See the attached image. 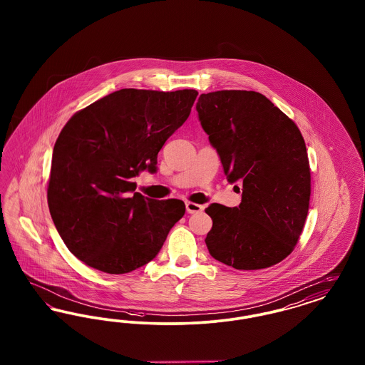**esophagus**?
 <instances>
[{
  "mask_svg": "<svg viewBox=\"0 0 365 365\" xmlns=\"http://www.w3.org/2000/svg\"><path fill=\"white\" fill-rule=\"evenodd\" d=\"M186 210L187 213H200L204 210V207L195 202H186Z\"/></svg>",
  "mask_w": 365,
  "mask_h": 365,
  "instance_id": "1",
  "label": "esophagus"
}]
</instances>
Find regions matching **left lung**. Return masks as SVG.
Returning <instances> with one entry per match:
<instances>
[{"label": "left lung", "mask_w": 365, "mask_h": 365, "mask_svg": "<svg viewBox=\"0 0 365 365\" xmlns=\"http://www.w3.org/2000/svg\"><path fill=\"white\" fill-rule=\"evenodd\" d=\"M195 109L227 180L242 183L240 207L205 209L210 256L246 271L278 264L293 252L309 208L311 171L298 127L257 91L201 94Z\"/></svg>", "instance_id": "obj_1"}]
</instances>
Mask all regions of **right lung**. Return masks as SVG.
Instances as JSON below:
<instances>
[{"label":"right lung","mask_w":365,"mask_h":365,"mask_svg":"<svg viewBox=\"0 0 365 365\" xmlns=\"http://www.w3.org/2000/svg\"><path fill=\"white\" fill-rule=\"evenodd\" d=\"M197 96L122 88L64 125L53 149L48 204L75 257L113 275L156 257L185 202L143 197L131 179L156 173L160 149L186 122Z\"/></svg>","instance_id":"1"}]
</instances>
